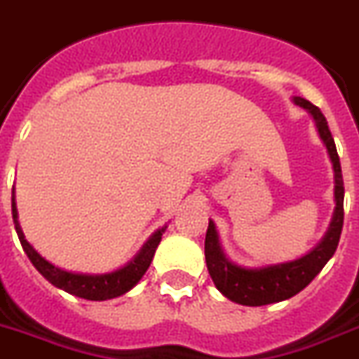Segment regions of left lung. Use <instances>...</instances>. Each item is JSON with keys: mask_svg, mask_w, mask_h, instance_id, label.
<instances>
[{"mask_svg": "<svg viewBox=\"0 0 359 359\" xmlns=\"http://www.w3.org/2000/svg\"><path fill=\"white\" fill-rule=\"evenodd\" d=\"M293 103L306 109L316 121L317 133L326 145L328 156L334 168V201L336 210L332 215L330 226L326 230L325 238L317 243L308 255L297 260L284 262V264L264 265V267H241L226 258L225 250L221 247L219 234L215 230L214 221L208 223L205 240L206 267L214 280L215 287L232 302L243 306H264L291 299L302 291L306 285L316 278L321 269L330 260L339 243L341 230H343V175H341L339 156H337L336 144L328 129L326 118L316 104L306 101L304 97H293Z\"/></svg>", "mask_w": 359, "mask_h": 359, "instance_id": "obj_1", "label": "left lung"}]
</instances>
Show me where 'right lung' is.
<instances>
[{"label": "right lung", "instance_id": "right-lung-1", "mask_svg": "<svg viewBox=\"0 0 359 359\" xmlns=\"http://www.w3.org/2000/svg\"><path fill=\"white\" fill-rule=\"evenodd\" d=\"M13 219H14V229L20 238L25 255L29 256L31 264L36 267L40 275L49 280L55 287L64 290L69 295L81 297L86 301H109V299H116V297L125 295L127 291H130L134 285L138 284L140 278L145 275V271L149 269L151 262H153L154 250L158 247L162 234L165 232L168 225L158 229L151 236L149 240L145 241L144 247L138 250V255L134 256L129 264H125L123 267H119L110 273H103V275H88V273H72V271L60 269L51 262H48L43 256H40L33 245L25 240L23 230L20 226L18 221V208H16V201H14V191H13Z\"/></svg>", "mask_w": 359, "mask_h": 359}]
</instances>
